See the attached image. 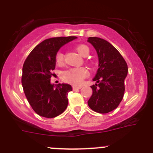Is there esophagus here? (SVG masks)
<instances>
[{
    "label": "esophagus",
    "mask_w": 153,
    "mask_h": 153,
    "mask_svg": "<svg viewBox=\"0 0 153 153\" xmlns=\"http://www.w3.org/2000/svg\"><path fill=\"white\" fill-rule=\"evenodd\" d=\"M81 88V86H72V89H73L74 91L78 90V89H80Z\"/></svg>",
    "instance_id": "obj_1"
}]
</instances>
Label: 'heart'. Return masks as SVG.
Returning a JSON list of instances; mask_svg holds the SVG:
<instances>
[{"label":"heart","instance_id":"obj_1","mask_svg":"<svg viewBox=\"0 0 153 153\" xmlns=\"http://www.w3.org/2000/svg\"><path fill=\"white\" fill-rule=\"evenodd\" d=\"M75 49L80 55L83 57L87 56L89 54V48L84 44H80L75 47ZM55 61L57 64H61L64 61V54L59 51L55 55ZM89 75V72L86 68H71L64 71L61 74V78L63 81L75 86H79L82 84L84 78Z\"/></svg>","mask_w":153,"mask_h":153}]
</instances>
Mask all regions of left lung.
Listing matches in <instances>:
<instances>
[{"mask_svg":"<svg viewBox=\"0 0 153 153\" xmlns=\"http://www.w3.org/2000/svg\"><path fill=\"white\" fill-rule=\"evenodd\" d=\"M98 55L99 68L91 86L92 95L88 105L98 113H108L118 107L124 98V79L128 67L124 58L110 43L96 37H89Z\"/></svg>","mask_w":153,"mask_h":153,"instance_id":"obj_1","label":"left lung"}]
</instances>
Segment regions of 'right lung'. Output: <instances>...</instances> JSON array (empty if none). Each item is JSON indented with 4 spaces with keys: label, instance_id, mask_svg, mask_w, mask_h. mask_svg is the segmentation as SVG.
<instances>
[{
    "label": "right lung",
    "instance_id": "add662e5",
    "mask_svg": "<svg viewBox=\"0 0 153 153\" xmlns=\"http://www.w3.org/2000/svg\"><path fill=\"white\" fill-rule=\"evenodd\" d=\"M77 37H58L42 41L29 53L23 66L22 83L28 102L38 115L52 118L61 115L68 105L69 84H50L55 68V55L63 45Z\"/></svg>",
    "mask_w": 153,
    "mask_h": 153
}]
</instances>
